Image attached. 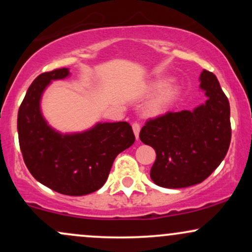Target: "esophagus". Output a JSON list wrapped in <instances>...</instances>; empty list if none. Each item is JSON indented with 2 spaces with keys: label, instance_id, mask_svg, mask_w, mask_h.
Returning a JSON list of instances; mask_svg holds the SVG:
<instances>
[{
  "label": "esophagus",
  "instance_id": "esophagus-1",
  "mask_svg": "<svg viewBox=\"0 0 252 252\" xmlns=\"http://www.w3.org/2000/svg\"><path fill=\"white\" fill-rule=\"evenodd\" d=\"M132 130H134L135 137H136V140H137V138H138V135H140V130H141V126H140V123H137V122L132 123Z\"/></svg>",
  "mask_w": 252,
  "mask_h": 252
}]
</instances>
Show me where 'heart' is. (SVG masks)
I'll return each mask as SVG.
<instances>
[{
    "mask_svg": "<svg viewBox=\"0 0 252 252\" xmlns=\"http://www.w3.org/2000/svg\"><path fill=\"white\" fill-rule=\"evenodd\" d=\"M152 94L158 93L147 106V115L150 117L161 116L166 114L181 94V86L179 84H170L167 86L164 80L153 84Z\"/></svg>",
    "mask_w": 252,
    "mask_h": 252,
    "instance_id": "heart-1",
    "label": "heart"
}]
</instances>
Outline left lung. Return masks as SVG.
Instances as JSON below:
<instances>
[{"mask_svg": "<svg viewBox=\"0 0 252 252\" xmlns=\"http://www.w3.org/2000/svg\"><path fill=\"white\" fill-rule=\"evenodd\" d=\"M200 89L207 100L179 112L149 120L140 140L153 147L156 160L150 178L158 186L184 189L200 184L226 155L231 142L230 104L212 72H201Z\"/></svg>", "mask_w": 252, "mask_h": 252, "instance_id": "obj_1", "label": "left lung"}]
</instances>
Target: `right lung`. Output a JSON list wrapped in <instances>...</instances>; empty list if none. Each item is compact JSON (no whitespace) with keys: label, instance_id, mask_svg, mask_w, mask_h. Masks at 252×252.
Wrapping results in <instances>:
<instances>
[{"label":"right lung","instance_id":"add662e5","mask_svg":"<svg viewBox=\"0 0 252 252\" xmlns=\"http://www.w3.org/2000/svg\"><path fill=\"white\" fill-rule=\"evenodd\" d=\"M68 68L37 76L17 114L19 143L26 166L40 184L66 195H85L105 184L116 156L135 142L128 122H99L82 132L62 134L42 116L40 102L52 80L70 77Z\"/></svg>","mask_w":252,"mask_h":252}]
</instances>
